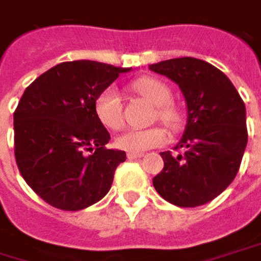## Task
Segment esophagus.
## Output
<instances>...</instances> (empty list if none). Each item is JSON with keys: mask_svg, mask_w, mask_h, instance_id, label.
Listing matches in <instances>:
<instances>
[{"mask_svg": "<svg viewBox=\"0 0 261 261\" xmlns=\"http://www.w3.org/2000/svg\"><path fill=\"white\" fill-rule=\"evenodd\" d=\"M143 156V153H134V152H128L127 153V158L128 160H139V158H142Z\"/></svg>", "mask_w": 261, "mask_h": 261, "instance_id": "34e87169", "label": "esophagus"}]
</instances>
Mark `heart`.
Segmentation results:
<instances>
[{
    "label": "heart",
    "instance_id": "obj_1",
    "mask_svg": "<svg viewBox=\"0 0 261 261\" xmlns=\"http://www.w3.org/2000/svg\"><path fill=\"white\" fill-rule=\"evenodd\" d=\"M133 88L136 93L143 96L152 105L156 106V116L164 124L171 128H176L180 124V115L170 105L171 91L167 85L153 80V78H140L137 80ZM94 112L99 121L108 128L118 130L122 125V105L119 93L115 87H106L94 100ZM167 142V133L161 127H152L145 130H128L119 134L115 139L118 149L125 152L140 153L143 150L158 147Z\"/></svg>",
    "mask_w": 261,
    "mask_h": 261
}]
</instances>
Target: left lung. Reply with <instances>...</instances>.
<instances>
[{
  "mask_svg": "<svg viewBox=\"0 0 261 261\" xmlns=\"http://www.w3.org/2000/svg\"><path fill=\"white\" fill-rule=\"evenodd\" d=\"M149 69L176 83L188 108L185 133L176 145L185 152H161L164 168L153 188L177 207L204 205L237 176L248 133L245 105L230 80L195 57L153 63Z\"/></svg>",
  "mask_w": 261,
  "mask_h": 261,
  "instance_id": "8db88e82",
  "label": "left lung"
}]
</instances>
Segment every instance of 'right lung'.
Here are the masks:
<instances>
[{
	"label": "right lung",
	"instance_id": "1",
	"mask_svg": "<svg viewBox=\"0 0 261 261\" xmlns=\"http://www.w3.org/2000/svg\"><path fill=\"white\" fill-rule=\"evenodd\" d=\"M131 68L75 60L44 72L24 90L14 112V155L29 188L47 204L78 211L112 186L125 152L106 149L111 139L94 100Z\"/></svg>",
	"mask_w": 261,
	"mask_h": 261
}]
</instances>
